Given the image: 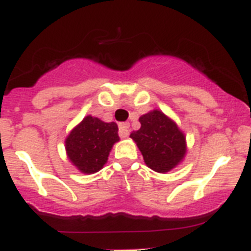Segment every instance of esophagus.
<instances>
[{"mask_svg":"<svg viewBox=\"0 0 251 251\" xmlns=\"http://www.w3.org/2000/svg\"><path fill=\"white\" fill-rule=\"evenodd\" d=\"M129 123H121L119 124V136L122 138L129 136Z\"/></svg>","mask_w":251,"mask_h":251,"instance_id":"obj_1","label":"esophagus"}]
</instances>
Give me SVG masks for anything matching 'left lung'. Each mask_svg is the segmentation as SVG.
Instances as JSON below:
<instances>
[{
  "label": "left lung",
  "instance_id": "8db88e82",
  "mask_svg": "<svg viewBox=\"0 0 251 251\" xmlns=\"http://www.w3.org/2000/svg\"><path fill=\"white\" fill-rule=\"evenodd\" d=\"M141 128L130 133L145 163L158 174L174 170L183 161L187 152L185 133L174 119L158 109L139 118Z\"/></svg>",
  "mask_w": 251,
  "mask_h": 251
}]
</instances>
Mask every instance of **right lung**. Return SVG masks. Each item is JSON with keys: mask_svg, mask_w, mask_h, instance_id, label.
<instances>
[{"mask_svg": "<svg viewBox=\"0 0 251 251\" xmlns=\"http://www.w3.org/2000/svg\"><path fill=\"white\" fill-rule=\"evenodd\" d=\"M119 141L118 126L86 115L65 139L69 161L77 170L92 175L103 168L114 143Z\"/></svg>", "mask_w": 251, "mask_h": 251, "instance_id": "1", "label": "right lung"}]
</instances>
